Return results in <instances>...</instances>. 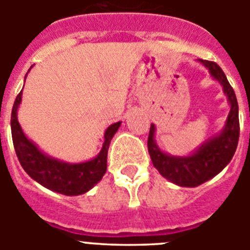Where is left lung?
<instances>
[{"mask_svg":"<svg viewBox=\"0 0 250 250\" xmlns=\"http://www.w3.org/2000/svg\"><path fill=\"white\" fill-rule=\"evenodd\" d=\"M209 70V74L223 86L230 105V111L219 134L208 139L190 155L174 156L161 151L155 141V125H150L147 150L152 164L169 182L179 187L195 188L214 178L230 163L239 140V109L233 87L219 65L213 61L198 60Z\"/></svg>","mask_w":250,"mask_h":250,"instance_id":"obj_1","label":"left lung"}]
</instances>
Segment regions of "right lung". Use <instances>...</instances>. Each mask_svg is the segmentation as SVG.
I'll return each instance as SVG.
<instances>
[{
  "mask_svg": "<svg viewBox=\"0 0 250 250\" xmlns=\"http://www.w3.org/2000/svg\"><path fill=\"white\" fill-rule=\"evenodd\" d=\"M21 101L22 91L17 95L13 104L12 114H11V132H12L15 151L23 170L35 182L50 190L63 195H81L92 189L106 173L110 141L120 127L121 121L112 124L106 129L104 134L103 147L94 159L83 163L71 164L48 156L39 149L34 141H31L25 135L17 120V110Z\"/></svg>",
  "mask_w": 250,
  "mask_h": 250,
  "instance_id": "right-lung-1",
  "label": "right lung"
}]
</instances>
